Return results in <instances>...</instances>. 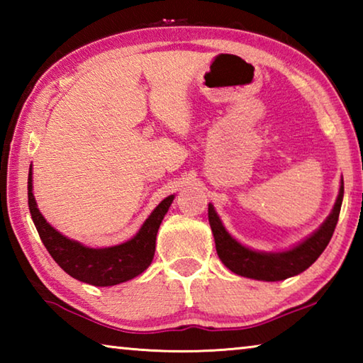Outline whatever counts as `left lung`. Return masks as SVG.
I'll return each mask as SVG.
<instances>
[{"label": "left lung", "mask_w": 363, "mask_h": 363, "mask_svg": "<svg viewBox=\"0 0 363 363\" xmlns=\"http://www.w3.org/2000/svg\"><path fill=\"white\" fill-rule=\"evenodd\" d=\"M342 195L344 182L341 179L336 203L330 216L325 219V223L312 235L307 237L306 240L296 245V247L286 251H280V253H264V251H255L243 247L240 242H237L225 230L218 213L214 211V206L210 203L208 205V219H210L219 259L233 274L264 281L285 280L288 277H293V275L304 272L307 267H311L317 261V257L323 253V250L327 248L331 237H333L341 211Z\"/></svg>", "instance_id": "left-lung-1"}]
</instances>
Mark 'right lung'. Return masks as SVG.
I'll return each mask as SVG.
<instances>
[{
    "label": "right lung",
    "mask_w": 363,
    "mask_h": 363,
    "mask_svg": "<svg viewBox=\"0 0 363 363\" xmlns=\"http://www.w3.org/2000/svg\"><path fill=\"white\" fill-rule=\"evenodd\" d=\"M32 168L28 171V208L33 224L49 255L70 277L94 286H113L128 281L150 266L155 255L160 224L168 213L174 195H169L152 211L131 240L108 248H89L64 237L43 218L33 196Z\"/></svg>",
    "instance_id": "1"
}]
</instances>
